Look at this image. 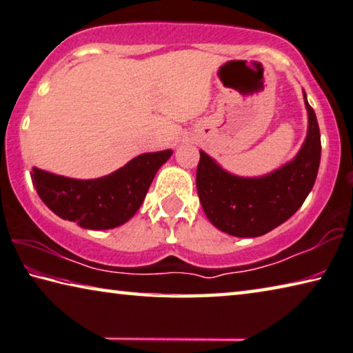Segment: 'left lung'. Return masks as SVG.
Returning a JSON list of instances; mask_svg holds the SVG:
<instances>
[{"label": "left lung", "mask_w": 353, "mask_h": 353, "mask_svg": "<svg viewBox=\"0 0 353 353\" xmlns=\"http://www.w3.org/2000/svg\"><path fill=\"white\" fill-rule=\"evenodd\" d=\"M308 131L290 163L263 176H238L200 152L197 190L206 217L223 233L256 238L286 222L308 197L321 163V132L303 90Z\"/></svg>", "instance_id": "left-lung-1"}]
</instances>
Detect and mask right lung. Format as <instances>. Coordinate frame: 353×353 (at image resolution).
Segmentation results:
<instances>
[{"mask_svg": "<svg viewBox=\"0 0 353 353\" xmlns=\"http://www.w3.org/2000/svg\"><path fill=\"white\" fill-rule=\"evenodd\" d=\"M172 153L139 154L119 170L94 180L54 175L37 167L31 178L39 197L56 216L88 230H111L136 214L156 172Z\"/></svg>", "mask_w": 353, "mask_h": 353, "instance_id": "right-lung-1", "label": "right lung"}]
</instances>
